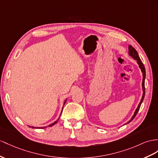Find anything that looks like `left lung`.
<instances>
[{
  "label": "left lung",
  "mask_w": 158,
  "mask_h": 158,
  "mask_svg": "<svg viewBox=\"0 0 158 158\" xmlns=\"http://www.w3.org/2000/svg\"><path fill=\"white\" fill-rule=\"evenodd\" d=\"M129 56H131L132 58H133L135 60H137V64H139V67L141 69V72H142V73H143V81H142L143 95H142V98H141L140 102H139V103L138 105V106H137L136 110H135V111L134 113V114H133V115L132 116V118H131V119L129 120L128 122L126 123L125 124H127L129 123H130L131 121L135 118V117L136 116L137 112L139 111V108H140L141 105V103H142V102H143V99H144V96H145V67L143 65L142 61H141V60L139 56V55H138V53H137V51L131 45H129Z\"/></svg>",
  "instance_id": "1"
}]
</instances>
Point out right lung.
Here are the masks:
<instances>
[{
    "instance_id": "1",
    "label": "right lung",
    "mask_w": 158,
    "mask_h": 158,
    "mask_svg": "<svg viewBox=\"0 0 158 158\" xmlns=\"http://www.w3.org/2000/svg\"><path fill=\"white\" fill-rule=\"evenodd\" d=\"M66 102H67V99L65 100V101H64V103H66ZM63 111V110H62ZM61 113H62V111H61ZM58 120H59V119H57V120H56V121H55V122L54 123H51V124H50L49 125H48V127H51V126H52V125H54L55 123H57V121H58ZM30 127H31V126H29ZM32 128H36L35 127H31ZM45 127H37V128H45Z\"/></svg>"
}]
</instances>
